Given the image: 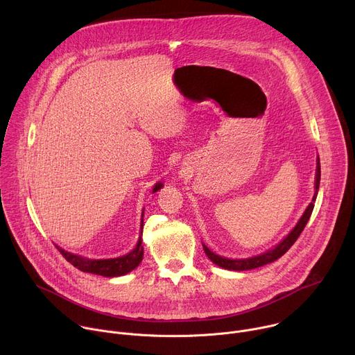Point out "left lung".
Segmentation results:
<instances>
[{
	"instance_id": "8db88e82",
	"label": "left lung",
	"mask_w": 355,
	"mask_h": 355,
	"mask_svg": "<svg viewBox=\"0 0 355 355\" xmlns=\"http://www.w3.org/2000/svg\"><path fill=\"white\" fill-rule=\"evenodd\" d=\"M319 184H320V160L318 157V166H316V178H315V195H313V199L309 204V207L306 208V211L303 212L302 218L299 219V222L296 223V226L291 230V233L282 240L279 241L274 248L263 252V254H259V256H254V257H250V259H239V260H230V259H225V257H220L218 254H215L214 251H211L205 244L204 245V251L205 254L208 256V259L215 263L216 266L225 268V270H232V271H245V270H252V268H259V267H263L266 264H270L275 260H278L279 257H282L285 252L292 247V244L296 241V239L300 236V233L303 232V229H305L312 212H313V208H315V200H316V196H318V191H319Z\"/></svg>"
}]
</instances>
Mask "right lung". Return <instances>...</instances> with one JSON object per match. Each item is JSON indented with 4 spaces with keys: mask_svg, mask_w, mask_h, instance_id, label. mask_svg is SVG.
I'll list each match as a JSON object with an SVG mask.
<instances>
[{
    "mask_svg": "<svg viewBox=\"0 0 355 355\" xmlns=\"http://www.w3.org/2000/svg\"><path fill=\"white\" fill-rule=\"evenodd\" d=\"M163 187L162 182H157L153 188V193L157 192ZM143 218V215H141ZM141 234H143V219L140 225V237L136 244V247L128 252V254L116 259H107V260H92L87 259L83 256L73 254V252H69L59 245L58 250L62 252V256L76 268H78L83 272H89V274H96V275H103V277H121L132 270H135L143 260V245H141Z\"/></svg>",
    "mask_w": 355,
    "mask_h": 355,
    "instance_id": "obj_1",
    "label": "right lung"
}]
</instances>
